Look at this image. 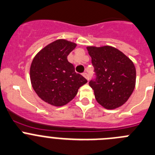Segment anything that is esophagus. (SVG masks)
Here are the masks:
<instances>
[{
  "instance_id": "esophagus-1",
  "label": "esophagus",
  "mask_w": 155,
  "mask_h": 155,
  "mask_svg": "<svg viewBox=\"0 0 155 155\" xmlns=\"http://www.w3.org/2000/svg\"><path fill=\"white\" fill-rule=\"evenodd\" d=\"M83 76H84V77L86 78V79H87V81L89 80V79H90V78H89V75H88L87 73H86V72H85V73H83Z\"/></svg>"
}]
</instances>
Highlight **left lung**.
<instances>
[{"mask_svg": "<svg viewBox=\"0 0 155 155\" xmlns=\"http://www.w3.org/2000/svg\"><path fill=\"white\" fill-rule=\"evenodd\" d=\"M96 79L90 82L95 98L107 110L118 108L127 101L136 84V69L122 51L109 45L88 46Z\"/></svg>", "mask_w": 155, "mask_h": 155, "instance_id": "obj_1", "label": "left lung"}]
</instances>
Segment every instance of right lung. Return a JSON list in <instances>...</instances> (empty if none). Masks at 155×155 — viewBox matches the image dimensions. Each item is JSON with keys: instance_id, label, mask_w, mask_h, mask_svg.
Here are the masks:
<instances>
[{"instance_id": "1", "label": "right lung", "mask_w": 155, "mask_h": 155, "mask_svg": "<svg viewBox=\"0 0 155 155\" xmlns=\"http://www.w3.org/2000/svg\"><path fill=\"white\" fill-rule=\"evenodd\" d=\"M76 44L58 39L43 48L33 58L30 67L31 86L43 101L62 107L74 98L87 80L75 72L67 56Z\"/></svg>"}]
</instances>
